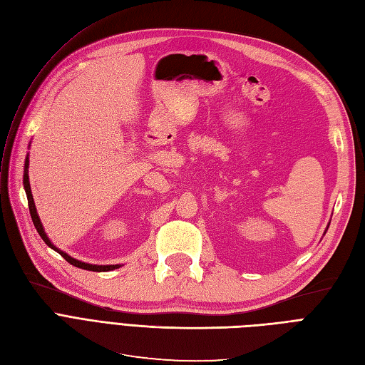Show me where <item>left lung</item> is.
Returning a JSON list of instances; mask_svg holds the SVG:
<instances>
[{"mask_svg":"<svg viewBox=\"0 0 365 365\" xmlns=\"http://www.w3.org/2000/svg\"><path fill=\"white\" fill-rule=\"evenodd\" d=\"M326 231H327V230H326ZM326 231H324V235H326Z\"/></svg>","mask_w":365,"mask_h":365,"instance_id":"1","label":"left lung"}]
</instances>
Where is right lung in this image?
Listing matches in <instances>:
<instances>
[{
  "instance_id": "obj_1",
  "label": "right lung",
  "mask_w": 365,
  "mask_h": 365,
  "mask_svg": "<svg viewBox=\"0 0 365 365\" xmlns=\"http://www.w3.org/2000/svg\"><path fill=\"white\" fill-rule=\"evenodd\" d=\"M23 182H24V190H26V195H27V201H29V210H30V216H31V220H33V224H35V228H36V231L39 233V236L42 237V240L46 242V244L51 248V250H54V251H58L61 256L67 260L68 263H71L73 267H76V268H82V269H86V271H96V272H106V271H113V269H117V268H120L121 264H93V263H86V262H81V260H77V259H74V257H71L70 254H67L65 251H62V250H59L56 245L53 244V242L48 239V236H47V233H46V230H43V227H42V222H41V219H39V215H38V210H36V207H35V201H33V195H31V189H30V181H29V153H27V157H26V163H24V180H23Z\"/></svg>"
}]
</instances>
